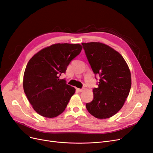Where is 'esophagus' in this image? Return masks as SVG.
I'll return each mask as SVG.
<instances>
[{"label":"esophagus","instance_id":"obj_1","mask_svg":"<svg viewBox=\"0 0 153 153\" xmlns=\"http://www.w3.org/2000/svg\"><path fill=\"white\" fill-rule=\"evenodd\" d=\"M76 90H77L78 92H82L83 91H84V89H78V88H77Z\"/></svg>","mask_w":153,"mask_h":153}]
</instances>
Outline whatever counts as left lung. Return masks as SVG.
I'll use <instances>...</instances> for the list:
<instances>
[{
  "label": "left lung",
  "mask_w": 153,
  "mask_h": 153,
  "mask_svg": "<svg viewBox=\"0 0 153 153\" xmlns=\"http://www.w3.org/2000/svg\"><path fill=\"white\" fill-rule=\"evenodd\" d=\"M82 45L92 71L100 76L98 87L92 91L94 99L86 108L96 118H110L121 109L129 95L130 70L122 55L108 45L100 42Z\"/></svg>",
  "instance_id": "1"
}]
</instances>
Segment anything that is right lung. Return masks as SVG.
<instances>
[{"mask_svg":"<svg viewBox=\"0 0 153 153\" xmlns=\"http://www.w3.org/2000/svg\"><path fill=\"white\" fill-rule=\"evenodd\" d=\"M82 49L80 44H53L39 51L27 63L24 90L32 108L41 116L56 117L66 108L76 89L59 76Z\"/></svg>","mask_w":153,"mask_h":153,"instance_id":"add662e5","label":"right lung"}]
</instances>
